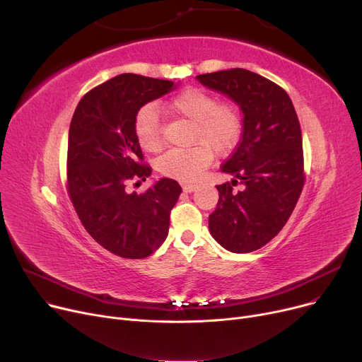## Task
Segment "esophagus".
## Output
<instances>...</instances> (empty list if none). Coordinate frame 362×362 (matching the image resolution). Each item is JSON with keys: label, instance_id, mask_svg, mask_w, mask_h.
Masks as SVG:
<instances>
[{"label": "esophagus", "instance_id": "34e87169", "mask_svg": "<svg viewBox=\"0 0 362 362\" xmlns=\"http://www.w3.org/2000/svg\"><path fill=\"white\" fill-rule=\"evenodd\" d=\"M182 186H183V191H185V192H194L195 189L198 187L197 185H192V183H183Z\"/></svg>", "mask_w": 362, "mask_h": 362}]
</instances>
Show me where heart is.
<instances>
[{
    "instance_id": "obj_1",
    "label": "heart",
    "mask_w": 362,
    "mask_h": 362,
    "mask_svg": "<svg viewBox=\"0 0 362 362\" xmlns=\"http://www.w3.org/2000/svg\"><path fill=\"white\" fill-rule=\"evenodd\" d=\"M171 116H179L194 123L191 148H175L158 160L163 175L182 182L197 180L211 163L213 152L221 156L229 152L242 133V114L235 104L218 103L213 95L201 89H185L163 104ZM135 136L144 151L156 152L161 148V126L157 110L144 107L135 119Z\"/></svg>"
}]
</instances>
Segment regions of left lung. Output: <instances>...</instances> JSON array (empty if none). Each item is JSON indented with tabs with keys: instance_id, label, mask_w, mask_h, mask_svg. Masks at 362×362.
Listing matches in <instances>:
<instances>
[{
	"instance_id": "1",
	"label": "left lung",
	"mask_w": 362,
	"mask_h": 362,
	"mask_svg": "<svg viewBox=\"0 0 362 362\" xmlns=\"http://www.w3.org/2000/svg\"><path fill=\"white\" fill-rule=\"evenodd\" d=\"M197 79L230 98L243 114L240 142L221 165L235 179L216 186L218 202L208 218L210 233L230 252L257 251L283 229L303 187L296 111L286 90L250 70H221ZM238 180L244 189L235 193Z\"/></svg>"
}]
</instances>
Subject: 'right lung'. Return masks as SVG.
Listing matches in <instances>:
<instances>
[{"mask_svg": "<svg viewBox=\"0 0 362 362\" xmlns=\"http://www.w3.org/2000/svg\"><path fill=\"white\" fill-rule=\"evenodd\" d=\"M176 89L171 81L124 73L89 90L74 110L69 129L67 187L86 232L122 258H145L168 235L170 211L180 185L163 177L146 192L129 194L126 183L146 180L135 136L138 111Z\"/></svg>", "mask_w": 362, "mask_h": 362, "instance_id": "obj_1", "label": "right lung"}]
</instances>
